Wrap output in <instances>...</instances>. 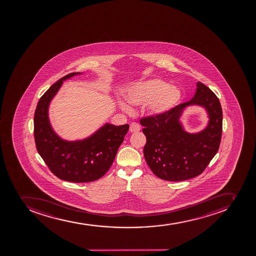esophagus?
Here are the masks:
<instances>
[{"label": "esophagus", "instance_id": "1", "mask_svg": "<svg viewBox=\"0 0 256 256\" xmlns=\"http://www.w3.org/2000/svg\"><path fill=\"white\" fill-rule=\"evenodd\" d=\"M129 130L131 132H138L140 130V125L136 124V122H132Z\"/></svg>", "mask_w": 256, "mask_h": 256}]
</instances>
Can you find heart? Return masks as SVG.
I'll use <instances>...</instances> for the list:
<instances>
[{
    "instance_id": "heart-1",
    "label": "heart",
    "mask_w": 256,
    "mask_h": 256,
    "mask_svg": "<svg viewBox=\"0 0 256 256\" xmlns=\"http://www.w3.org/2000/svg\"><path fill=\"white\" fill-rule=\"evenodd\" d=\"M124 95L131 104H146L149 114L160 117L170 113L180 103L182 92L181 89L172 86L166 80L154 78L132 84L124 90ZM120 106L124 110L131 108L126 103L120 102Z\"/></svg>"
}]
</instances>
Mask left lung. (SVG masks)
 Segmentation results:
<instances>
[{
    "label": "left lung",
    "mask_w": 256,
    "mask_h": 256,
    "mask_svg": "<svg viewBox=\"0 0 256 256\" xmlns=\"http://www.w3.org/2000/svg\"><path fill=\"white\" fill-rule=\"evenodd\" d=\"M192 99L178 104L160 117L140 120L146 144L143 153L152 172L166 181L192 178L206 170L220 148L222 136V111L220 100L200 82ZM199 105L206 109L209 122L196 134L184 130L180 117L186 106Z\"/></svg>",
    "instance_id": "1"
}]
</instances>
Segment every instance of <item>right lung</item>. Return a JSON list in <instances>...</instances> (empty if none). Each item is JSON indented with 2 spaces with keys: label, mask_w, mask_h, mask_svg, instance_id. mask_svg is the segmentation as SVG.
<instances>
[{
  "label": "right lung",
  "mask_w": 256,
  "mask_h": 256,
  "mask_svg": "<svg viewBox=\"0 0 256 256\" xmlns=\"http://www.w3.org/2000/svg\"><path fill=\"white\" fill-rule=\"evenodd\" d=\"M82 72H71L53 84L39 100L34 114V138L36 150L57 178L72 182L96 181L112 166L129 125L106 124L88 138L66 140L50 125L48 110L64 80Z\"/></svg>",
  "instance_id": "1"
}]
</instances>
